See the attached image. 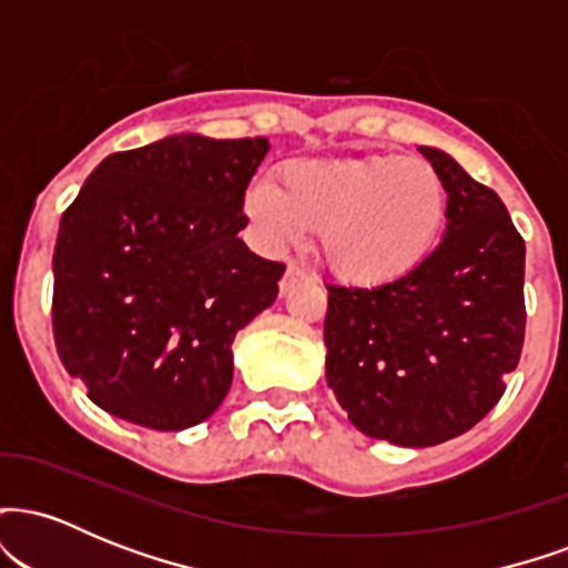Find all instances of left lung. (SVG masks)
Masks as SVG:
<instances>
[{"label": "left lung", "instance_id": "8db88e82", "mask_svg": "<svg viewBox=\"0 0 568 568\" xmlns=\"http://www.w3.org/2000/svg\"><path fill=\"white\" fill-rule=\"evenodd\" d=\"M266 139L168 135L109 154L67 207L53 334L95 406L179 433L232 387V342L277 296L283 264L237 237Z\"/></svg>", "mask_w": 568, "mask_h": 568}]
</instances>
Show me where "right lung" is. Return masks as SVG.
<instances>
[{
	"instance_id": "obj_1",
	"label": "right lung",
	"mask_w": 568,
	"mask_h": 568,
	"mask_svg": "<svg viewBox=\"0 0 568 568\" xmlns=\"http://www.w3.org/2000/svg\"><path fill=\"white\" fill-rule=\"evenodd\" d=\"M349 184L344 258L328 288L325 379L368 438L425 448L478 425L524 347V237L497 192L440 149ZM440 196L447 230L418 216Z\"/></svg>"
}]
</instances>
